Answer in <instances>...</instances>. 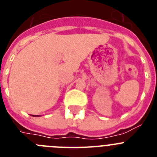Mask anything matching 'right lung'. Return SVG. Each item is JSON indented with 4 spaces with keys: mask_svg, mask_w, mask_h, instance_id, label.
<instances>
[{
    "mask_svg": "<svg viewBox=\"0 0 157 157\" xmlns=\"http://www.w3.org/2000/svg\"><path fill=\"white\" fill-rule=\"evenodd\" d=\"M35 116V117H36V116Z\"/></svg>",
    "mask_w": 157,
    "mask_h": 157,
    "instance_id": "1",
    "label": "right lung"
}]
</instances>
